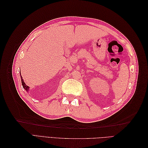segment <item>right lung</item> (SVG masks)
Returning <instances> with one entry per match:
<instances>
[{"instance_id": "1", "label": "right lung", "mask_w": 148, "mask_h": 148, "mask_svg": "<svg viewBox=\"0 0 148 148\" xmlns=\"http://www.w3.org/2000/svg\"><path fill=\"white\" fill-rule=\"evenodd\" d=\"M20 74L21 75V72H20ZM20 77H21V84H22V86H23V88L25 89V90H26V91H29V86H28L27 85H26V84L25 83V82H24V81H23V78H22V77H21V75H20Z\"/></svg>"}]
</instances>
